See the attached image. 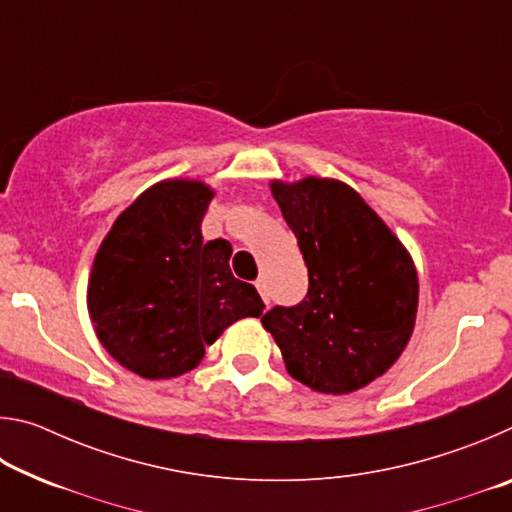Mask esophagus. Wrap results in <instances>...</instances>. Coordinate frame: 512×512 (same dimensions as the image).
Here are the masks:
<instances>
[{
    "label": "esophagus",
    "instance_id": "34e87169",
    "mask_svg": "<svg viewBox=\"0 0 512 512\" xmlns=\"http://www.w3.org/2000/svg\"><path fill=\"white\" fill-rule=\"evenodd\" d=\"M255 287L259 291V296H262V300L268 305V302H271V296H268V284H266L264 277H259V280L255 282Z\"/></svg>",
    "mask_w": 512,
    "mask_h": 512
}]
</instances>
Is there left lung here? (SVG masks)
Masks as SVG:
<instances>
[{
    "instance_id": "8db88e82",
    "label": "left lung",
    "mask_w": 512,
    "mask_h": 512,
    "mask_svg": "<svg viewBox=\"0 0 512 512\" xmlns=\"http://www.w3.org/2000/svg\"><path fill=\"white\" fill-rule=\"evenodd\" d=\"M298 239L309 289L273 307L262 325L287 370L318 393L359 391L400 359L418 311V273L388 225L341 180L271 183Z\"/></svg>"
}]
</instances>
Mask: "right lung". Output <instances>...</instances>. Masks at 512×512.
Listing matches in <instances>:
<instances>
[{
    "mask_svg": "<svg viewBox=\"0 0 512 512\" xmlns=\"http://www.w3.org/2000/svg\"><path fill=\"white\" fill-rule=\"evenodd\" d=\"M212 198L198 180L153 185L117 216L94 257L88 284L94 332L135 375H183L225 327L262 316L257 289L230 271L232 246L203 241Z\"/></svg>",
    "mask_w": 512,
    "mask_h": 512,
    "instance_id": "1",
    "label": "right lung"
}]
</instances>
